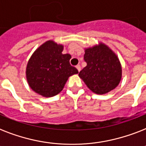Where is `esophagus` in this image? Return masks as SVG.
Instances as JSON below:
<instances>
[{
  "instance_id": "esophagus-1",
  "label": "esophagus",
  "mask_w": 146,
  "mask_h": 146,
  "mask_svg": "<svg viewBox=\"0 0 146 146\" xmlns=\"http://www.w3.org/2000/svg\"><path fill=\"white\" fill-rule=\"evenodd\" d=\"M76 69H77V70L80 72V71L81 70V66H80V65H77V66H76Z\"/></svg>"
}]
</instances>
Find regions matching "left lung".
Wrapping results in <instances>:
<instances>
[{
	"label": "left lung",
	"instance_id": "8db88e82",
	"mask_svg": "<svg viewBox=\"0 0 146 146\" xmlns=\"http://www.w3.org/2000/svg\"><path fill=\"white\" fill-rule=\"evenodd\" d=\"M87 66L79 73L94 93L104 95L117 86L122 78V66L117 55L107 44L99 42L85 48Z\"/></svg>",
	"mask_w": 146,
	"mask_h": 146
}]
</instances>
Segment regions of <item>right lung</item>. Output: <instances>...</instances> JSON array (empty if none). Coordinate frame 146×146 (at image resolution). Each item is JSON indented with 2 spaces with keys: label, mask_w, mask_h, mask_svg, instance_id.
I'll return each mask as SVG.
<instances>
[{
  "label": "right lung",
  "mask_w": 146,
  "mask_h": 146,
  "mask_svg": "<svg viewBox=\"0 0 146 146\" xmlns=\"http://www.w3.org/2000/svg\"><path fill=\"white\" fill-rule=\"evenodd\" d=\"M64 45L48 40L40 45L29 60L26 80L33 91L43 97H52L63 90L77 69L70 64L71 55L62 54Z\"/></svg>",
  "instance_id": "1"
}]
</instances>
